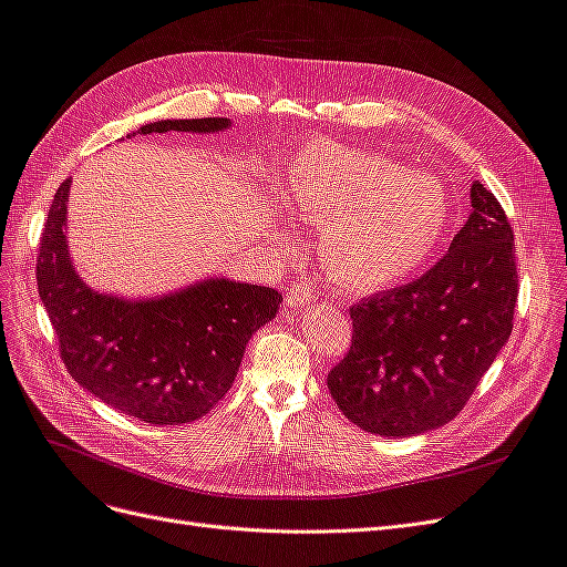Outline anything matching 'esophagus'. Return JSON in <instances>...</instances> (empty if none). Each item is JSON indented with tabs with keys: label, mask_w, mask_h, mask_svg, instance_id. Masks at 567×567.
Instances as JSON below:
<instances>
[{
	"label": "esophagus",
	"mask_w": 567,
	"mask_h": 567,
	"mask_svg": "<svg viewBox=\"0 0 567 567\" xmlns=\"http://www.w3.org/2000/svg\"><path fill=\"white\" fill-rule=\"evenodd\" d=\"M315 300V296H312V286L310 284H305V281H300V284H296L293 288L288 290L286 293V302L290 305V307H307Z\"/></svg>",
	"instance_id": "obj_1"
}]
</instances>
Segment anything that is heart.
<instances>
[{
    "instance_id": "b5f03b06",
    "label": "heart",
    "mask_w": 567,
    "mask_h": 567,
    "mask_svg": "<svg viewBox=\"0 0 567 567\" xmlns=\"http://www.w3.org/2000/svg\"><path fill=\"white\" fill-rule=\"evenodd\" d=\"M284 186L293 208L321 225L326 269L354 290L404 281L447 231V203L433 177L362 148L305 146L288 161Z\"/></svg>"
}]
</instances>
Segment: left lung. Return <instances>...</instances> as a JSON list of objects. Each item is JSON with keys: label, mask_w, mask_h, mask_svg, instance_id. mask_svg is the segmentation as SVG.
<instances>
[{"label": "left lung", "mask_w": 567, "mask_h": 567, "mask_svg": "<svg viewBox=\"0 0 567 567\" xmlns=\"http://www.w3.org/2000/svg\"><path fill=\"white\" fill-rule=\"evenodd\" d=\"M518 269L499 200L471 184V215L421 279L350 307L352 346L329 392L354 425L411 437L450 423L513 329Z\"/></svg>", "instance_id": "left-lung-1"}]
</instances>
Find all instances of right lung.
I'll return each mask as SVG.
<instances>
[{
	"mask_svg": "<svg viewBox=\"0 0 567 567\" xmlns=\"http://www.w3.org/2000/svg\"><path fill=\"white\" fill-rule=\"evenodd\" d=\"M227 117L158 120L136 134H219ZM65 179L44 221L38 290L68 373L104 404L153 425L196 421L225 398L250 336L279 312L267 286L208 277L163 296L101 293L80 277L68 246Z\"/></svg>",
	"mask_w": 567,
	"mask_h": 567,
	"instance_id": "obj_1",
	"label": "right lung"
}]
</instances>
